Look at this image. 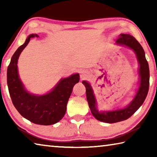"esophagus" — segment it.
<instances>
[{
	"label": "esophagus",
	"mask_w": 157,
	"mask_h": 157,
	"mask_svg": "<svg viewBox=\"0 0 157 157\" xmlns=\"http://www.w3.org/2000/svg\"><path fill=\"white\" fill-rule=\"evenodd\" d=\"M89 73L88 72V71H82V72L80 73V78L81 79H86L87 77L89 76Z\"/></svg>",
	"instance_id": "obj_1"
}]
</instances>
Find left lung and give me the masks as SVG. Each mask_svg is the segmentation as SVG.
Listing matches in <instances>:
<instances>
[{
    "label": "left lung",
    "mask_w": 157,
    "mask_h": 157,
    "mask_svg": "<svg viewBox=\"0 0 157 157\" xmlns=\"http://www.w3.org/2000/svg\"><path fill=\"white\" fill-rule=\"evenodd\" d=\"M116 44L119 45H124V46H128L130 48L134 50L135 53L136 54L140 64V87L138 90L134 99L130 103L128 107L123 109L107 111V112H106V111L101 113L99 112L95 107L96 102H95V96L94 93H93L91 86L87 82H82V84L86 87V99L88 101L90 110H91L93 116L97 120L108 123H117V122L123 121L131 117L143 105V102L147 97L149 86H150L149 65L145 56L144 50L140 46L139 41L134 36L129 35V34H121L117 39Z\"/></svg>",
    "instance_id": "1"
}]
</instances>
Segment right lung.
Wrapping results in <instances>:
<instances>
[{
  "label": "right lung",
  "mask_w": 157,
  "mask_h": 157,
  "mask_svg": "<svg viewBox=\"0 0 157 157\" xmlns=\"http://www.w3.org/2000/svg\"><path fill=\"white\" fill-rule=\"evenodd\" d=\"M35 36L38 35L30 34L12 57L7 68V86L13 105L21 116L34 124L50 125L64 116L68 100L74 85L79 82V75L77 73L61 79L51 92L41 96L31 95L25 91L18 75V59L30 39Z\"/></svg>",
  "instance_id": "obj_1"
}]
</instances>
